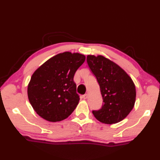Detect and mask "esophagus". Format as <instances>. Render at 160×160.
I'll return each instance as SVG.
<instances>
[{
  "label": "esophagus",
  "mask_w": 160,
  "mask_h": 160,
  "mask_svg": "<svg viewBox=\"0 0 160 160\" xmlns=\"http://www.w3.org/2000/svg\"><path fill=\"white\" fill-rule=\"evenodd\" d=\"M87 98H88V94H84V95H83V96H82V98H83V99H84V100L87 99Z\"/></svg>",
  "instance_id": "34e87169"
}]
</instances>
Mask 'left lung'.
Masks as SVG:
<instances>
[{
  "instance_id": "1",
  "label": "left lung",
  "mask_w": 160,
  "mask_h": 160,
  "mask_svg": "<svg viewBox=\"0 0 160 160\" xmlns=\"http://www.w3.org/2000/svg\"><path fill=\"white\" fill-rule=\"evenodd\" d=\"M87 62L100 85L103 104L92 113L104 124H115L127 116L134 107L136 91L130 76L102 56L89 55Z\"/></svg>"
}]
</instances>
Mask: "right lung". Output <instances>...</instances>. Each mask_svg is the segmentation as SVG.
Listing matches in <instances>:
<instances>
[{"instance_id":"obj_1","label":"right lung","mask_w":160,"mask_h":160,"mask_svg":"<svg viewBox=\"0 0 160 160\" xmlns=\"http://www.w3.org/2000/svg\"><path fill=\"white\" fill-rule=\"evenodd\" d=\"M85 56L64 52L51 58L36 69L28 88L29 102L37 114L49 122H59L72 113L79 102L73 77Z\"/></svg>"}]
</instances>
